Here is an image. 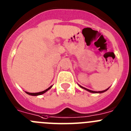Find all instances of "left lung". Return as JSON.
<instances>
[{
  "label": "left lung",
  "instance_id": "obj_1",
  "mask_svg": "<svg viewBox=\"0 0 131 131\" xmlns=\"http://www.w3.org/2000/svg\"><path fill=\"white\" fill-rule=\"evenodd\" d=\"M80 88H82V89H85L86 91H88L90 92V93H104V92L106 91L108 89H108H106V90L101 91H91V90H89V89H86V88H83V87H82V86H81V85H80Z\"/></svg>",
  "mask_w": 131,
  "mask_h": 131
}]
</instances>
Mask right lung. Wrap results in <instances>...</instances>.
<instances>
[{
  "mask_svg": "<svg viewBox=\"0 0 131 131\" xmlns=\"http://www.w3.org/2000/svg\"><path fill=\"white\" fill-rule=\"evenodd\" d=\"M51 87H52V85L50 86V87H49V88H48V89H46V90L43 91L38 92V93H29V92H26V91H25V93L27 94H28V95H32V96H38V95H42V94H43V93H45L46 92L48 91L49 90V89H51Z\"/></svg>",
  "mask_w": 131,
  "mask_h": 131,
  "instance_id": "obj_1",
  "label": "right lung"
}]
</instances>
